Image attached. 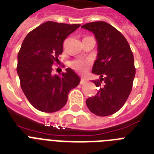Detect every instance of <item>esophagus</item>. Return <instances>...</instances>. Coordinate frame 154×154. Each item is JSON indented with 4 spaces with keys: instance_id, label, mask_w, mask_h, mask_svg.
<instances>
[{
    "instance_id": "34e87169",
    "label": "esophagus",
    "mask_w": 154,
    "mask_h": 154,
    "mask_svg": "<svg viewBox=\"0 0 154 154\" xmlns=\"http://www.w3.org/2000/svg\"><path fill=\"white\" fill-rule=\"evenodd\" d=\"M86 82H87V80H86L85 78H83V77H81V81H80V84H81V85H83V84L86 83Z\"/></svg>"
}]
</instances>
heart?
<instances>
[{"label": "heart", "instance_id": "1", "mask_svg": "<svg viewBox=\"0 0 154 154\" xmlns=\"http://www.w3.org/2000/svg\"><path fill=\"white\" fill-rule=\"evenodd\" d=\"M91 64L92 62L89 59H74L70 62L69 66L73 70L79 73H84L88 69Z\"/></svg>", "mask_w": 154, "mask_h": 154}]
</instances>
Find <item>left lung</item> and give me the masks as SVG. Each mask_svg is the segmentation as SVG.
Returning a JSON list of instances; mask_svg holds the SVG:
<instances>
[{
    "label": "left lung",
    "instance_id": "8db88e82",
    "mask_svg": "<svg viewBox=\"0 0 154 154\" xmlns=\"http://www.w3.org/2000/svg\"><path fill=\"white\" fill-rule=\"evenodd\" d=\"M81 27L92 32L97 38L98 54L92 73L100 76V80L92 81L98 92L86 100V104L97 116H111L124 105L132 90L136 72L133 53L122 34L104 21Z\"/></svg>",
    "mask_w": 154,
    "mask_h": 154
}]
</instances>
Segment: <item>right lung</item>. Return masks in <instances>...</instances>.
Listing matches in <instances>:
<instances>
[{
  "mask_svg": "<svg viewBox=\"0 0 154 154\" xmlns=\"http://www.w3.org/2000/svg\"><path fill=\"white\" fill-rule=\"evenodd\" d=\"M80 26L47 21L27 34L21 45L16 67L21 88L31 104L40 112L62 109L69 92L79 85L80 77L71 69L54 76L51 72L62 54L64 40Z\"/></svg>",
  "mask_w": 154,
  "mask_h": 154,
  "instance_id": "obj_1",
  "label": "right lung"
}]
</instances>
